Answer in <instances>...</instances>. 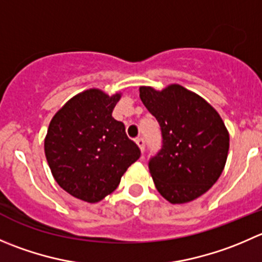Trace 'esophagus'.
Wrapping results in <instances>:
<instances>
[{"instance_id": "obj_1", "label": "esophagus", "mask_w": 262, "mask_h": 262, "mask_svg": "<svg viewBox=\"0 0 262 262\" xmlns=\"http://www.w3.org/2000/svg\"><path fill=\"white\" fill-rule=\"evenodd\" d=\"M136 142H137V144L139 146V148H141V151L143 152L144 151V146H146V142H144V139L143 138H137Z\"/></svg>"}]
</instances>
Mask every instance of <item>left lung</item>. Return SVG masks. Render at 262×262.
Returning a JSON list of instances; mask_svg holds the SVG:
<instances>
[{
	"label": "left lung",
	"instance_id": "left-lung-1",
	"mask_svg": "<svg viewBox=\"0 0 262 262\" xmlns=\"http://www.w3.org/2000/svg\"><path fill=\"white\" fill-rule=\"evenodd\" d=\"M139 97L161 132V148L148 160L157 190L171 204L193 201L216 183L227 162L229 134L222 118L179 84L161 92L141 87Z\"/></svg>",
	"mask_w": 262,
	"mask_h": 262
}]
</instances>
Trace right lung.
Wrapping results in <instances>:
<instances>
[{"label": "right lung", "mask_w": 262, "mask_h": 262, "mask_svg": "<svg viewBox=\"0 0 262 262\" xmlns=\"http://www.w3.org/2000/svg\"><path fill=\"white\" fill-rule=\"evenodd\" d=\"M120 95L88 90L68 101L51 120L45 139L48 166L57 184L77 199L98 202L118 188L141 156L125 125L113 118Z\"/></svg>", "instance_id": "1"}]
</instances>
